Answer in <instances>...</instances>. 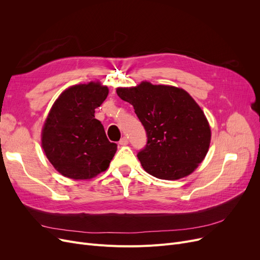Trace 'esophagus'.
<instances>
[{
  "label": "esophagus",
  "mask_w": 260,
  "mask_h": 260,
  "mask_svg": "<svg viewBox=\"0 0 260 260\" xmlns=\"http://www.w3.org/2000/svg\"><path fill=\"white\" fill-rule=\"evenodd\" d=\"M119 144H120V145H122V146L127 145V144H128V138H126V137H123V138H121V140L119 141Z\"/></svg>",
  "instance_id": "esophagus-1"
}]
</instances>
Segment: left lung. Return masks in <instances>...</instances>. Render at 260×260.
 <instances>
[{
    "instance_id": "left-lung-1",
    "label": "left lung",
    "mask_w": 260,
    "mask_h": 260,
    "mask_svg": "<svg viewBox=\"0 0 260 260\" xmlns=\"http://www.w3.org/2000/svg\"><path fill=\"white\" fill-rule=\"evenodd\" d=\"M119 97L134 106L147 142L137 157L146 173L177 180L193 173L206 157L211 128L204 113L182 88L142 82L119 87Z\"/></svg>"
}]
</instances>
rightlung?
Returning a JSON list of instances; mask_svg holds the SVG:
<instances>
[{
	"mask_svg": "<svg viewBox=\"0 0 260 260\" xmlns=\"http://www.w3.org/2000/svg\"><path fill=\"white\" fill-rule=\"evenodd\" d=\"M108 94L99 82L74 85L53 103L42 129L44 153L60 174L75 180L90 179L109 167L117 144L109 142L94 118Z\"/></svg>",
	"mask_w": 260,
	"mask_h": 260,
	"instance_id": "add662e5",
	"label": "right lung"
}]
</instances>
